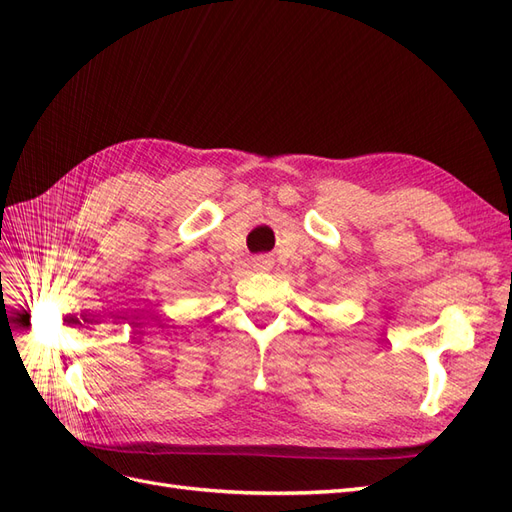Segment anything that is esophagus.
Instances as JSON below:
<instances>
[{
  "mask_svg": "<svg viewBox=\"0 0 512 512\" xmlns=\"http://www.w3.org/2000/svg\"><path fill=\"white\" fill-rule=\"evenodd\" d=\"M252 265H254L256 271H269L271 265H273V260L267 258V256H258V258H254Z\"/></svg>",
  "mask_w": 512,
  "mask_h": 512,
  "instance_id": "esophagus-1",
  "label": "esophagus"
}]
</instances>
